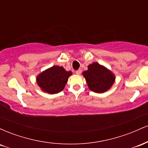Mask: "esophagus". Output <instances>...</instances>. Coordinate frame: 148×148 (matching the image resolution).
<instances>
[{"mask_svg": "<svg viewBox=\"0 0 148 148\" xmlns=\"http://www.w3.org/2000/svg\"><path fill=\"white\" fill-rule=\"evenodd\" d=\"M81 69H79V70L76 71V74H78V75H79V74H81Z\"/></svg>", "mask_w": 148, "mask_h": 148, "instance_id": "esophagus-1", "label": "esophagus"}]
</instances>
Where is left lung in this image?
Listing matches in <instances>:
<instances>
[{
	"label": "left lung",
	"mask_w": 148,
	"mask_h": 148,
	"mask_svg": "<svg viewBox=\"0 0 148 148\" xmlns=\"http://www.w3.org/2000/svg\"><path fill=\"white\" fill-rule=\"evenodd\" d=\"M88 68V70L83 72V75L90 90L103 93L111 88L115 77L109 69L97 62L89 64Z\"/></svg>",
	"instance_id": "1"
}]
</instances>
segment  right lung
<instances>
[{"mask_svg": "<svg viewBox=\"0 0 148 148\" xmlns=\"http://www.w3.org/2000/svg\"><path fill=\"white\" fill-rule=\"evenodd\" d=\"M72 74L71 71L67 72L62 67L53 66L37 76V84L42 91L56 94L64 89L69 76Z\"/></svg>", "mask_w": 148, "mask_h": 148, "instance_id": "add662e5", "label": "right lung"}]
</instances>
